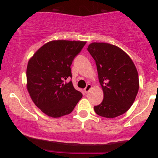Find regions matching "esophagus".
Listing matches in <instances>:
<instances>
[{
  "label": "esophagus",
  "mask_w": 158,
  "mask_h": 158,
  "mask_svg": "<svg viewBox=\"0 0 158 158\" xmlns=\"http://www.w3.org/2000/svg\"><path fill=\"white\" fill-rule=\"evenodd\" d=\"M91 88H92V85H91L90 84H88V85H86V87L84 89V92H85V93H87V92H88L90 90Z\"/></svg>",
  "instance_id": "1"
}]
</instances>
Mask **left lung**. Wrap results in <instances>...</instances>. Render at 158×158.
Returning <instances> with one entry per match:
<instances>
[{"label": "left lung", "mask_w": 158, "mask_h": 158, "mask_svg": "<svg viewBox=\"0 0 158 158\" xmlns=\"http://www.w3.org/2000/svg\"><path fill=\"white\" fill-rule=\"evenodd\" d=\"M89 52L95 60L104 98L94 106L102 117L123 114L135 102L139 89L138 74L131 59L119 47L106 43L89 44Z\"/></svg>", "instance_id": "left-lung-1"}]
</instances>
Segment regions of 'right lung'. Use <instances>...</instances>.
<instances>
[{
  "mask_svg": "<svg viewBox=\"0 0 158 158\" xmlns=\"http://www.w3.org/2000/svg\"><path fill=\"white\" fill-rule=\"evenodd\" d=\"M86 42L53 40L44 44L29 60L27 90L34 104L48 116L59 118L74 109L82 94L73 87L71 66Z\"/></svg>",
  "mask_w": 158,
  "mask_h": 158,
  "instance_id": "right-lung-1",
  "label": "right lung"
}]
</instances>
